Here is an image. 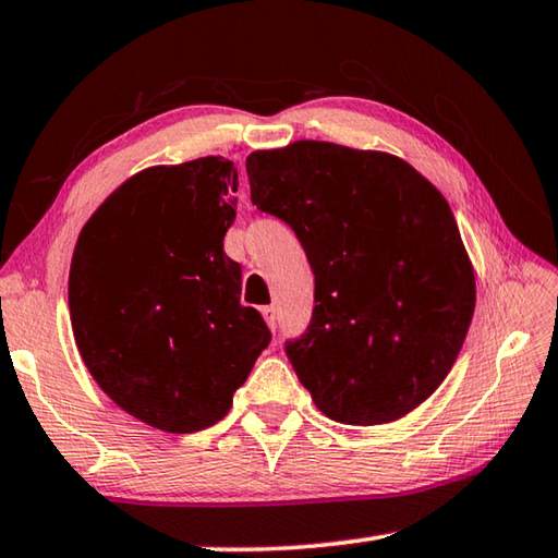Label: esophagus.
Masks as SVG:
<instances>
[{
	"mask_svg": "<svg viewBox=\"0 0 558 558\" xmlns=\"http://www.w3.org/2000/svg\"><path fill=\"white\" fill-rule=\"evenodd\" d=\"M260 313H263V317H266V323H268L270 329H278V310L276 307L268 305V307H263Z\"/></svg>",
	"mask_w": 558,
	"mask_h": 558,
	"instance_id": "34e87169",
	"label": "esophagus"
}]
</instances>
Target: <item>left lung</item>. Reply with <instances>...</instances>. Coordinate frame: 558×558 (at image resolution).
Returning <instances> with one entry per match:
<instances>
[{
	"label": "left lung",
	"mask_w": 558,
	"mask_h": 558,
	"mask_svg": "<svg viewBox=\"0 0 558 558\" xmlns=\"http://www.w3.org/2000/svg\"><path fill=\"white\" fill-rule=\"evenodd\" d=\"M251 202L295 231L315 276L305 332L286 339L327 418L411 413L456 364L475 276L456 216L426 177L384 153L300 140L245 159Z\"/></svg>",
	"instance_id": "obj_1"
}]
</instances>
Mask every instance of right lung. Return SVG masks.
Listing matches in <instances>:
<instances>
[{"instance_id":"add662e5","label":"right lung","mask_w":558,"mask_h":558,"mask_svg":"<svg viewBox=\"0 0 558 558\" xmlns=\"http://www.w3.org/2000/svg\"><path fill=\"white\" fill-rule=\"evenodd\" d=\"M235 189L223 157L149 167L108 196L75 243L69 307L83 362L122 411L159 430L221 421L270 344L223 251Z\"/></svg>"}]
</instances>
